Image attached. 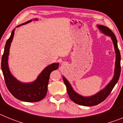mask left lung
<instances>
[{
  "instance_id": "8db88e82",
  "label": "left lung",
  "mask_w": 123,
  "mask_h": 123,
  "mask_svg": "<svg viewBox=\"0 0 123 123\" xmlns=\"http://www.w3.org/2000/svg\"><path fill=\"white\" fill-rule=\"evenodd\" d=\"M97 27L102 33L111 37V39L113 43L115 54H116V61H115L114 76L113 79H111V81L107 84V86L104 89L101 90L100 92L97 93L95 95L90 97H84L76 93L74 91L68 80L64 76L63 77L64 83L67 87V92H68L70 99L76 104L82 105V106H94V105H98L100 103L105 100L106 97L111 93V91L115 87V84L118 82V79L119 78V76H120V73H121V65H120L121 55H120V52L118 49L117 37H116L113 32L106 26H102V25H97Z\"/></svg>"
}]
</instances>
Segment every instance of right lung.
I'll use <instances>...</instances> for the list:
<instances>
[{
  "label": "right lung",
  "instance_id": "obj_1",
  "mask_svg": "<svg viewBox=\"0 0 123 123\" xmlns=\"http://www.w3.org/2000/svg\"><path fill=\"white\" fill-rule=\"evenodd\" d=\"M34 20H37V19H34ZM31 21L32 19L18 25L17 27L26 25ZM15 29L13 30L10 37L6 41L4 54L2 57L1 68L5 84L10 92L17 99L27 102H38L43 99L46 95L50 74L52 71L58 69L59 63H54L47 66L34 82L24 83L17 80L11 73L8 65L10 47L13 38Z\"/></svg>",
  "mask_w": 123,
  "mask_h": 123
}]
</instances>
